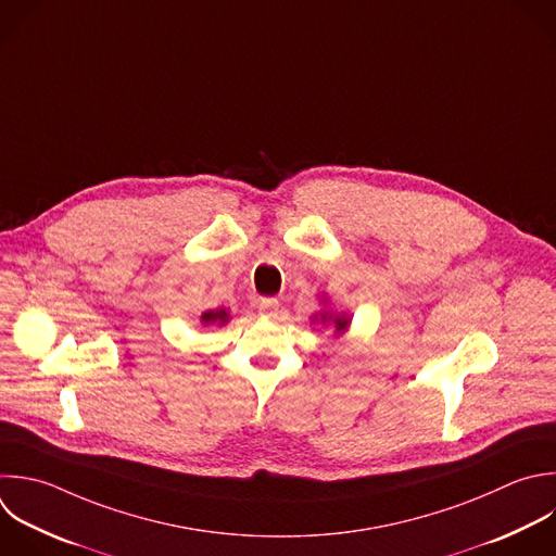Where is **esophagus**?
Returning a JSON list of instances; mask_svg holds the SVG:
<instances>
[{
  "label": "esophagus",
  "instance_id": "34e87169",
  "mask_svg": "<svg viewBox=\"0 0 556 556\" xmlns=\"http://www.w3.org/2000/svg\"><path fill=\"white\" fill-rule=\"evenodd\" d=\"M278 308H280V302L276 298H263L258 302V313L265 317H274L278 313Z\"/></svg>",
  "mask_w": 556,
  "mask_h": 556
}]
</instances>
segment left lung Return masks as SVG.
Returning a JSON list of instances; mask_svg holds the SVG:
<instances>
[{"instance_id": "left-lung-1", "label": "left lung", "mask_w": 556, "mask_h": 556, "mask_svg": "<svg viewBox=\"0 0 556 556\" xmlns=\"http://www.w3.org/2000/svg\"><path fill=\"white\" fill-rule=\"evenodd\" d=\"M326 319V317H324ZM348 324H350V319H334V326H337V332H341V330H345L348 328Z\"/></svg>"}]
</instances>
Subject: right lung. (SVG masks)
I'll return each instance as SVG.
<instances>
[{
  "label": "right lung",
  "mask_w": 556,
  "mask_h": 556,
  "mask_svg": "<svg viewBox=\"0 0 556 556\" xmlns=\"http://www.w3.org/2000/svg\"><path fill=\"white\" fill-rule=\"evenodd\" d=\"M226 319H228V313H226V311H217V313L211 311V313H204V315H202V321H204V324H211V321L224 324Z\"/></svg>",
  "instance_id": "add662e5"
}]
</instances>
